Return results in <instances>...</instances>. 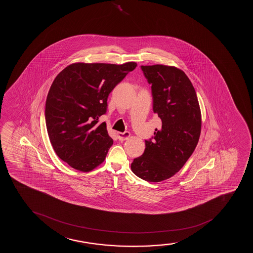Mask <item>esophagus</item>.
Here are the masks:
<instances>
[{
  "instance_id": "obj_1",
  "label": "esophagus",
  "mask_w": 253,
  "mask_h": 253,
  "mask_svg": "<svg viewBox=\"0 0 253 253\" xmlns=\"http://www.w3.org/2000/svg\"><path fill=\"white\" fill-rule=\"evenodd\" d=\"M131 136V134L129 131H125V132H118V139L120 141H125L127 140Z\"/></svg>"
}]
</instances>
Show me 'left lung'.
Segmentation results:
<instances>
[{"instance_id": "left-lung-1", "label": "left lung", "mask_w": 253, "mask_h": 253, "mask_svg": "<svg viewBox=\"0 0 253 253\" xmlns=\"http://www.w3.org/2000/svg\"><path fill=\"white\" fill-rule=\"evenodd\" d=\"M151 84L153 110L161 119L142 156L134 159V174L149 182L173 176L198 145L202 116L194 87L182 70L166 65L141 66Z\"/></svg>"}]
</instances>
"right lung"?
Here are the masks:
<instances>
[{
    "label": "right lung",
    "mask_w": 253,
    "mask_h": 253,
    "mask_svg": "<svg viewBox=\"0 0 253 253\" xmlns=\"http://www.w3.org/2000/svg\"><path fill=\"white\" fill-rule=\"evenodd\" d=\"M137 63L77 62L56 76L45 103V122L55 154L71 167L93 170L105 160L113 140L99 116L107 110L108 96Z\"/></svg>",
    "instance_id": "right-lung-1"
}]
</instances>
